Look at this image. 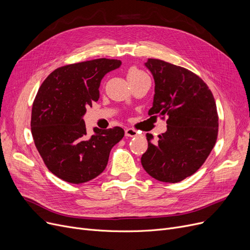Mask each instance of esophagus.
<instances>
[{
	"label": "esophagus",
	"mask_w": 250,
	"mask_h": 250,
	"mask_svg": "<svg viewBox=\"0 0 250 250\" xmlns=\"http://www.w3.org/2000/svg\"><path fill=\"white\" fill-rule=\"evenodd\" d=\"M138 133H137V131L136 130H134V129H131V128H127L126 130H125V135L126 136H129V137H134V136H136Z\"/></svg>",
	"instance_id": "1"
}]
</instances>
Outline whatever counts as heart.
Returning a JSON list of instances; mask_svg holds the SVG:
<instances>
[{
  "label": "heart",
  "mask_w": 250,
  "mask_h": 250,
  "mask_svg": "<svg viewBox=\"0 0 250 250\" xmlns=\"http://www.w3.org/2000/svg\"><path fill=\"white\" fill-rule=\"evenodd\" d=\"M142 75H146V73L144 71H141L140 69H138L137 67H130L127 71V78L129 81L134 80L136 78H139Z\"/></svg>",
  "instance_id": "heart-1"
}]
</instances>
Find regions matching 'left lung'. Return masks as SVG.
<instances>
[{
  "label": "left lung",
  "mask_w": 250,
  "mask_h": 250,
  "mask_svg": "<svg viewBox=\"0 0 250 250\" xmlns=\"http://www.w3.org/2000/svg\"><path fill=\"white\" fill-rule=\"evenodd\" d=\"M145 66L154 80L148 115L168 116V120L167 131L157 144L146 133L148 147L141 165L154 179L180 182L203 166L215 146L219 128L215 99L204 80L191 71L157 59H148Z\"/></svg>",
  "instance_id": "8db88e82"
}]
</instances>
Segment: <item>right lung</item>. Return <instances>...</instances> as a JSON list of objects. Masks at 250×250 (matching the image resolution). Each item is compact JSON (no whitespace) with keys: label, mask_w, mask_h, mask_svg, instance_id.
<instances>
[{"label":"right lung","mask_w":250,"mask_h":250,"mask_svg":"<svg viewBox=\"0 0 250 250\" xmlns=\"http://www.w3.org/2000/svg\"><path fill=\"white\" fill-rule=\"evenodd\" d=\"M120 60L97 59L56 69L41 85L32 104L31 133L45 166L60 179L80 184L104 172L111 149L124 136L121 127L93 128L83 116L100 98V84Z\"/></svg>","instance_id":"1"}]
</instances>
